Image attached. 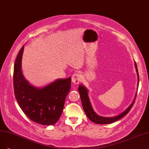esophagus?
Here are the masks:
<instances>
[{"mask_svg": "<svg viewBox=\"0 0 149 149\" xmlns=\"http://www.w3.org/2000/svg\"><path fill=\"white\" fill-rule=\"evenodd\" d=\"M81 79V76L79 73H74L71 78V81L74 84H78Z\"/></svg>", "mask_w": 149, "mask_h": 149, "instance_id": "obj_1", "label": "esophagus"}]
</instances>
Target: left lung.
Masks as SVG:
<instances>
[{
    "instance_id": "left-lung-1",
    "label": "left lung",
    "mask_w": 149,
    "mask_h": 149,
    "mask_svg": "<svg viewBox=\"0 0 149 149\" xmlns=\"http://www.w3.org/2000/svg\"><path fill=\"white\" fill-rule=\"evenodd\" d=\"M134 65H135V68L136 70V73L137 75V81H138V83H137V86H139V73H138V70L137 68V65L136 63L134 62ZM78 91H79V93L81 97V100L82 102V105H83V107L84 111L85 112V113L86 116L88 117V118L92 121V122L95 123L96 124H100V125H104V124H110L112 123L118 121V120L121 119V118L124 117L128 113L133 106V104H134L135 99L137 94H136L135 97L134 99V100L132 101V104L128 107L127 109L123 111L121 113L120 115L113 116V117H104V116H101L97 115L96 113L94 111L93 108L92 107L91 101L89 99V97L88 95V90L84 86L83 84H79V88H78Z\"/></svg>"
}]
</instances>
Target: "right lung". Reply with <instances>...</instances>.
Here are the masks:
<instances>
[{
  "instance_id": "obj_1",
  "label": "right lung",
  "mask_w": 149,
  "mask_h": 149,
  "mask_svg": "<svg viewBox=\"0 0 149 149\" xmlns=\"http://www.w3.org/2000/svg\"><path fill=\"white\" fill-rule=\"evenodd\" d=\"M24 45L14 65L13 87L15 98L24 113L36 123L53 125L62 113L66 97L71 88V78L58 79L38 88L25 79L22 70Z\"/></svg>"
}]
</instances>
